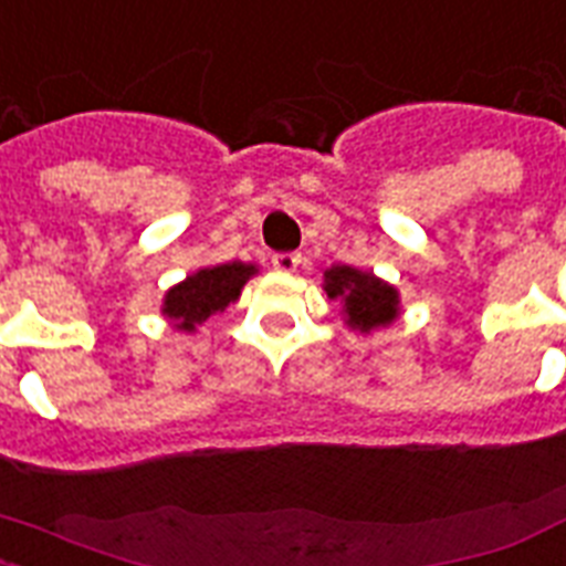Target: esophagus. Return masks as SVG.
<instances>
[{
    "instance_id": "esophagus-1",
    "label": "esophagus",
    "mask_w": 566,
    "mask_h": 566,
    "mask_svg": "<svg viewBox=\"0 0 566 566\" xmlns=\"http://www.w3.org/2000/svg\"><path fill=\"white\" fill-rule=\"evenodd\" d=\"M298 261H302L298 252H275L273 270H279V273H293V270L298 268Z\"/></svg>"
}]
</instances>
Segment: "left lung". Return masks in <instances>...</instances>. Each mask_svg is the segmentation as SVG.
Masks as SVG:
<instances>
[{"instance_id":"left-lung-1","label":"left lung","mask_w":566,"mask_h":566,"mask_svg":"<svg viewBox=\"0 0 566 566\" xmlns=\"http://www.w3.org/2000/svg\"><path fill=\"white\" fill-rule=\"evenodd\" d=\"M328 298L343 302V314L352 328L371 331L389 325L398 314V293L387 282L355 268H331L325 273Z\"/></svg>"}]
</instances>
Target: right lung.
<instances>
[{
    "label": "right lung",
    "mask_w": 566,
    "mask_h": 566,
    "mask_svg": "<svg viewBox=\"0 0 566 566\" xmlns=\"http://www.w3.org/2000/svg\"><path fill=\"white\" fill-rule=\"evenodd\" d=\"M255 273L252 264H220V268L200 270V273L188 275L186 282L177 284L165 296V316H171L177 328L195 331L203 325L211 314H218L229 302L241 296L243 282Z\"/></svg>",
    "instance_id": "obj_1"
}]
</instances>
